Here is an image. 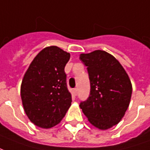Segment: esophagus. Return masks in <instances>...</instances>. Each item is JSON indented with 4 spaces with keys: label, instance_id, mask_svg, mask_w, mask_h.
Segmentation results:
<instances>
[{
    "label": "esophagus",
    "instance_id": "1",
    "mask_svg": "<svg viewBox=\"0 0 150 150\" xmlns=\"http://www.w3.org/2000/svg\"><path fill=\"white\" fill-rule=\"evenodd\" d=\"M72 93H73V95H74V96H77V89H76V88H74V89H73V90H72Z\"/></svg>",
    "mask_w": 150,
    "mask_h": 150
}]
</instances>
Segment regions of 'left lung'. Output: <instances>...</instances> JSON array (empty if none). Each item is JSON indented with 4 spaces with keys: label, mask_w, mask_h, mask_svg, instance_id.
I'll return each mask as SVG.
<instances>
[{
    "label": "left lung",
    "mask_w": 150,
    "mask_h": 150,
    "mask_svg": "<svg viewBox=\"0 0 150 150\" xmlns=\"http://www.w3.org/2000/svg\"><path fill=\"white\" fill-rule=\"evenodd\" d=\"M79 59L88 69L91 91L79 107L88 121L106 130L121 120L129 108L132 83L117 59L104 50L81 54Z\"/></svg>",
    "instance_id": "obj_1"
}]
</instances>
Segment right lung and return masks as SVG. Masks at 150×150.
<instances>
[{"label": "right lung", "mask_w": 150, "mask_h": 150, "mask_svg": "<svg viewBox=\"0 0 150 150\" xmlns=\"http://www.w3.org/2000/svg\"><path fill=\"white\" fill-rule=\"evenodd\" d=\"M70 57V53L58 46H47L25 73L21 85L22 105L28 118L38 127L57 125L71 107V94L64 71Z\"/></svg>", "instance_id": "right-lung-1"}]
</instances>
